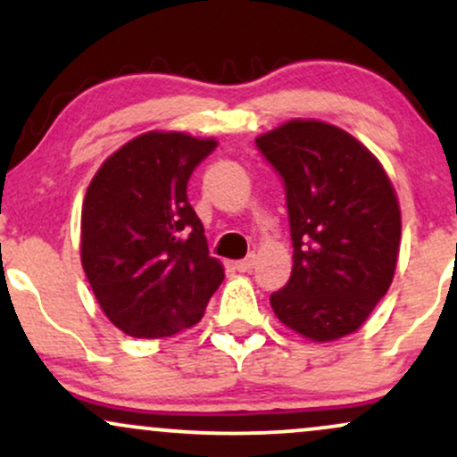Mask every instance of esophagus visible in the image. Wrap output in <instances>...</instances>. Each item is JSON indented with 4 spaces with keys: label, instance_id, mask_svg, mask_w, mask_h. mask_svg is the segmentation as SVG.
Segmentation results:
<instances>
[{
    "label": "esophagus",
    "instance_id": "1",
    "mask_svg": "<svg viewBox=\"0 0 457 457\" xmlns=\"http://www.w3.org/2000/svg\"><path fill=\"white\" fill-rule=\"evenodd\" d=\"M234 266H236V270H240V272H249V270L253 269V266H255V255H253V253L246 255L245 260H238V262H236Z\"/></svg>",
    "mask_w": 457,
    "mask_h": 457
}]
</instances>
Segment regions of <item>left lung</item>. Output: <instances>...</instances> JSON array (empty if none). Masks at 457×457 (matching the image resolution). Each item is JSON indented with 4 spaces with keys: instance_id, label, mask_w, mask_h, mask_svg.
<instances>
[{
    "instance_id": "8db88e82",
    "label": "left lung",
    "mask_w": 457,
    "mask_h": 457,
    "mask_svg": "<svg viewBox=\"0 0 457 457\" xmlns=\"http://www.w3.org/2000/svg\"><path fill=\"white\" fill-rule=\"evenodd\" d=\"M255 145L283 180L295 246L272 312L313 342L354 333L395 272L402 219L389 178L353 135L318 120H292Z\"/></svg>"
}]
</instances>
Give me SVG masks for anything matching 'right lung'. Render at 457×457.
Here are the masks:
<instances>
[{
    "label": "right lung",
    "instance_id": "right-lung-1",
    "mask_svg": "<svg viewBox=\"0 0 457 457\" xmlns=\"http://www.w3.org/2000/svg\"><path fill=\"white\" fill-rule=\"evenodd\" d=\"M214 139L145 133L109 156L81 212V262L98 305L130 337H170L202 320L223 281L187 197Z\"/></svg>",
    "mask_w": 457,
    "mask_h": 457
}]
</instances>
